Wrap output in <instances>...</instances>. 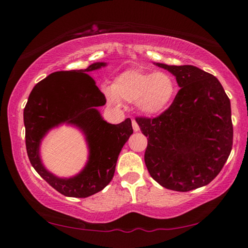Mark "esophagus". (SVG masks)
<instances>
[{
	"instance_id": "obj_1",
	"label": "esophagus",
	"mask_w": 248,
	"mask_h": 248,
	"mask_svg": "<svg viewBox=\"0 0 248 248\" xmlns=\"http://www.w3.org/2000/svg\"><path fill=\"white\" fill-rule=\"evenodd\" d=\"M132 127H133L134 132H139V131H140V126H139V124H138L137 122H135L134 120L132 121Z\"/></svg>"
}]
</instances>
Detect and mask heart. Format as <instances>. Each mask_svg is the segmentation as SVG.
Segmentation results:
<instances>
[{
    "label": "heart",
    "mask_w": 248,
    "mask_h": 248,
    "mask_svg": "<svg viewBox=\"0 0 248 248\" xmlns=\"http://www.w3.org/2000/svg\"><path fill=\"white\" fill-rule=\"evenodd\" d=\"M176 94V83L167 73H148L127 70L115 78L113 86L105 89L110 104L120 105L121 99L137 103L145 115H157L169 106Z\"/></svg>",
    "instance_id": "b5f03b06"
}]
</instances>
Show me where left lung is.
Returning <instances> with one entry per match:
<instances>
[{"mask_svg": "<svg viewBox=\"0 0 248 248\" xmlns=\"http://www.w3.org/2000/svg\"><path fill=\"white\" fill-rule=\"evenodd\" d=\"M155 64L170 72L181 89L160 116L135 120L148 138L145 166L168 189L202 187L216 178L232 151L230 100L219 80L199 67Z\"/></svg>", "mask_w": 248, "mask_h": 248, "instance_id": "1", "label": "left lung"}]
</instances>
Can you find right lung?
<instances>
[{"mask_svg": "<svg viewBox=\"0 0 248 248\" xmlns=\"http://www.w3.org/2000/svg\"><path fill=\"white\" fill-rule=\"evenodd\" d=\"M106 65L97 62L84 70L49 74L33 87L23 110L30 164L52 187L69 198H88L106 187L113 179L118 155L133 133L130 118L109 124L98 110L106 104V98L88 72ZM63 124L80 129L90 150L83 170L69 179L50 173L40 158L42 139L52 128Z\"/></svg>", "mask_w": 248, "mask_h": 248, "instance_id": "right-lung-1", "label": "right lung"}]
</instances>
